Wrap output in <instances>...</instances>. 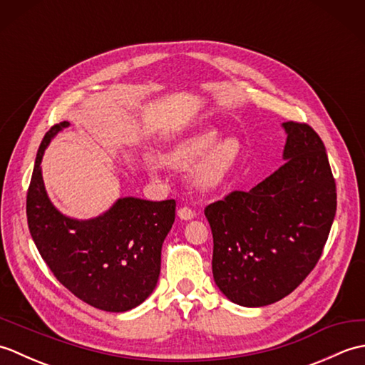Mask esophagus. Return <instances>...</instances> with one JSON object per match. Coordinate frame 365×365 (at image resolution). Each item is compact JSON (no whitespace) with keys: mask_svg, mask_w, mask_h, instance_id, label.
I'll list each match as a JSON object with an SVG mask.
<instances>
[{"mask_svg":"<svg viewBox=\"0 0 365 365\" xmlns=\"http://www.w3.org/2000/svg\"><path fill=\"white\" fill-rule=\"evenodd\" d=\"M177 216H178V218H180V220H183V221H188V220L195 218L196 213L192 212L190 207H180V208H178V210H177Z\"/></svg>","mask_w":365,"mask_h":365,"instance_id":"34e87169","label":"esophagus"}]
</instances>
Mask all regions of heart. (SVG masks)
I'll list each match as a JSON object with an SVG mask.
<instances>
[{
	"instance_id": "b5f03b06",
	"label": "heart",
	"mask_w": 365,
	"mask_h": 365,
	"mask_svg": "<svg viewBox=\"0 0 365 365\" xmlns=\"http://www.w3.org/2000/svg\"><path fill=\"white\" fill-rule=\"evenodd\" d=\"M221 133L216 128H204L188 138L178 141L173 149L165 153L163 161L174 169H190L200 159L195 173V182L199 188L213 190L226 180L227 175L235 168L240 150L237 138H224L220 142ZM150 173L155 166H149Z\"/></svg>"
}]
</instances>
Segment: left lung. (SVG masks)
<instances>
[{
    "label": "left lung",
    "mask_w": 365,
    "mask_h": 365,
    "mask_svg": "<svg viewBox=\"0 0 365 365\" xmlns=\"http://www.w3.org/2000/svg\"><path fill=\"white\" fill-rule=\"evenodd\" d=\"M285 163L250 191L205 207L212 269L235 304L268 306L290 294L322 257L337 192L327 150L312 127L284 122Z\"/></svg>",
    "instance_id": "left-lung-1"
}]
</instances>
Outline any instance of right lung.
<instances>
[{"mask_svg":"<svg viewBox=\"0 0 365 365\" xmlns=\"http://www.w3.org/2000/svg\"><path fill=\"white\" fill-rule=\"evenodd\" d=\"M71 125H53L37 150L26 196L28 227L54 277L76 298L106 312H125L149 298L158 282L161 246L175 220V200L122 197L103 215L73 220L46 196L42 157Z\"/></svg>","mask_w":365,"mask_h":365,"instance_id":"1","label":"right lung"}]
</instances>
